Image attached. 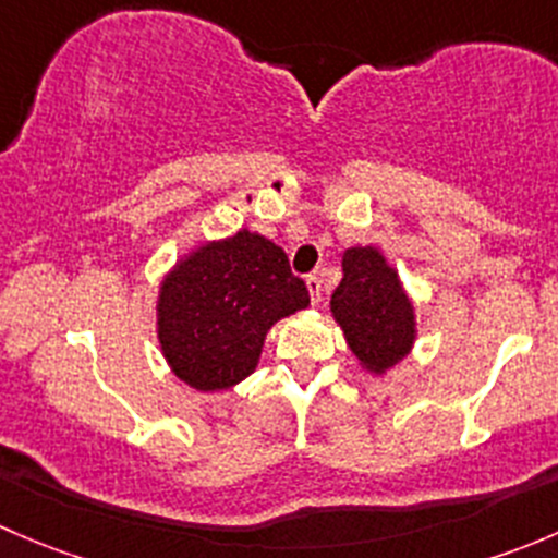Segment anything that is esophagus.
<instances>
[{
	"mask_svg": "<svg viewBox=\"0 0 558 558\" xmlns=\"http://www.w3.org/2000/svg\"><path fill=\"white\" fill-rule=\"evenodd\" d=\"M305 283H307V291H311V302H313V305H318V302H320V280H318V275H307Z\"/></svg>",
	"mask_w": 558,
	"mask_h": 558,
	"instance_id": "1",
	"label": "esophagus"
}]
</instances>
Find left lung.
I'll use <instances>...</instances> for the list:
<instances>
[{
	"label": "left lung",
	"instance_id": "left-lung-1",
	"mask_svg": "<svg viewBox=\"0 0 558 558\" xmlns=\"http://www.w3.org/2000/svg\"><path fill=\"white\" fill-rule=\"evenodd\" d=\"M331 313L351 351L373 373L408 356L415 340L413 305L397 272L375 247H351L342 256V280L331 294Z\"/></svg>",
	"mask_w": 558,
	"mask_h": 558
}]
</instances>
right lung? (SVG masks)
Instances as JSON below:
<instances>
[{"mask_svg":"<svg viewBox=\"0 0 558 558\" xmlns=\"http://www.w3.org/2000/svg\"><path fill=\"white\" fill-rule=\"evenodd\" d=\"M311 305L283 247L243 229L196 247L165 280L159 342L172 373L199 391L229 388L256 369L275 320Z\"/></svg>","mask_w":558,"mask_h":558,"instance_id":"1","label":"right lung"}]
</instances>
